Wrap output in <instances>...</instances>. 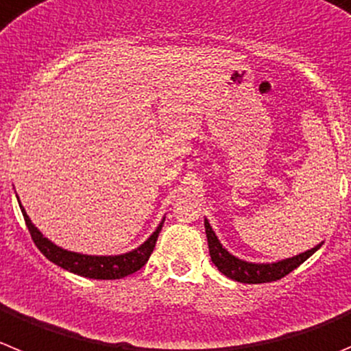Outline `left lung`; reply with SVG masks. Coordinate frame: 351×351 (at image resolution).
I'll return each mask as SVG.
<instances>
[{
	"label": "left lung",
	"mask_w": 351,
	"mask_h": 351,
	"mask_svg": "<svg viewBox=\"0 0 351 351\" xmlns=\"http://www.w3.org/2000/svg\"><path fill=\"white\" fill-rule=\"evenodd\" d=\"M205 233H207L208 240V252H210L212 263L217 266L223 275H226L228 278L237 282H242V284H268V282H275L284 278L285 275H289L291 271H294L300 265H303L308 257L313 252H317L320 249V245H317L315 249L308 250V252L300 254V256L291 257V259H285L280 263H273V265H252V263H245L242 259H237L234 256H231L226 249H223V245L219 243L215 233L212 231L208 221H205Z\"/></svg>",
	"instance_id": "left-lung-1"
}]
</instances>
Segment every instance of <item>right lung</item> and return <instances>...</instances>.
Listing matches in <instances>:
<instances>
[{
  "instance_id": "1",
  "label": "right lung",
  "mask_w": 351,
  "mask_h": 351,
  "mask_svg": "<svg viewBox=\"0 0 351 351\" xmlns=\"http://www.w3.org/2000/svg\"><path fill=\"white\" fill-rule=\"evenodd\" d=\"M22 215H24L25 226L31 233V239L47 259H50L51 263H56L57 266L67 269V271L86 276V278H95V280H117V278H123V276L132 275V273L143 268L149 259L151 252L156 245V240H158L160 231H162V224H160L158 230L154 231L139 249L123 254V256H83V254L67 252V250L48 242L38 231V228H34L24 208H22Z\"/></svg>"
}]
</instances>
